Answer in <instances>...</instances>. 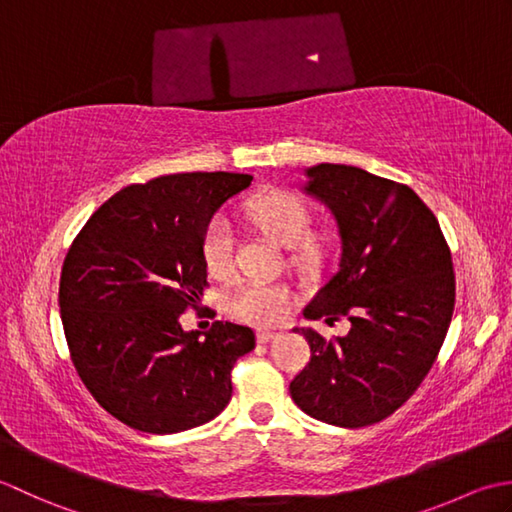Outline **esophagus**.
Listing matches in <instances>:
<instances>
[{"label": "esophagus", "instance_id": "esophagus-1", "mask_svg": "<svg viewBox=\"0 0 512 512\" xmlns=\"http://www.w3.org/2000/svg\"><path fill=\"white\" fill-rule=\"evenodd\" d=\"M278 336H280V333H276V331H258V333H256L258 342H263V344H267V342H271V340H276Z\"/></svg>", "mask_w": 512, "mask_h": 512}]
</instances>
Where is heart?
Wrapping results in <instances>:
<instances>
[{"label":"heart","mask_w":512,"mask_h":512,"mask_svg":"<svg viewBox=\"0 0 512 512\" xmlns=\"http://www.w3.org/2000/svg\"><path fill=\"white\" fill-rule=\"evenodd\" d=\"M247 214L254 225L285 247H294V256L307 263L316 256V247L309 241L311 212L298 196L271 190L258 194L247 203ZM203 263L214 276H227L234 267V234L225 216H214L207 223L201 241ZM294 305V294L283 283L269 280H245L227 296L229 314L249 325H278L287 318Z\"/></svg>","instance_id":"obj_1"}]
</instances>
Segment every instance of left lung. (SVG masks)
<instances>
[{"label": "left lung", "instance_id": "left-lung-1", "mask_svg": "<svg viewBox=\"0 0 512 512\" xmlns=\"http://www.w3.org/2000/svg\"><path fill=\"white\" fill-rule=\"evenodd\" d=\"M305 176L302 190L336 218L342 254L302 314L351 329L336 340L296 329L311 360L289 393L316 420L358 429L398 411L431 371L455 307L451 249L409 185L338 163Z\"/></svg>", "mask_w": 512, "mask_h": 512}]
</instances>
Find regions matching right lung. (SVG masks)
I'll return each instance as SVG.
<instances>
[{
    "mask_svg": "<svg viewBox=\"0 0 512 512\" xmlns=\"http://www.w3.org/2000/svg\"><path fill=\"white\" fill-rule=\"evenodd\" d=\"M249 174L187 172L128 185L90 216L59 280L70 358L103 409L143 433H181L232 398L236 360L254 331L216 320L183 331L181 314L207 287L201 241Z\"/></svg>",
    "mask_w": 512,
    "mask_h": 512,
    "instance_id": "add662e5",
    "label": "right lung"
}]
</instances>
